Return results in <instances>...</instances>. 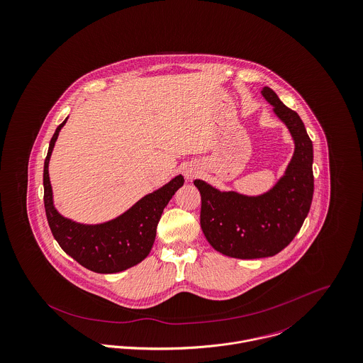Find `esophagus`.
Listing matches in <instances>:
<instances>
[{
    "mask_svg": "<svg viewBox=\"0 0 363 363\" xmlns=\"http://www.w3.org/2000/svg\"><path fill=\"white\" fill-rule=\"evenodd\" d=\"M188 177H192V175H189V174H188Z\"/></svg>",
    "mask_w": 363,
    "mask_h": 363,
    "instance_id": "esophagus-1",
    "label": "esophagus"
}]
</instances>
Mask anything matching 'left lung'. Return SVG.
<instances>
[{"label":"left lung","instance_id":"1","mask_svg":"<svg viewBox=\"0 0 363 363\" xmlns=\"http://www.w3.org/2000/svg\"><path fill=\"white\" fill-rule=\"evenodd\" d=\"M262 94L289 129L295 152L285 175L267 194L256 198L220 192L196 179L201 196V225L208 243L237 259H259L281 252L301 230L313 198V145L299 116L263 87Z\"/></svg>","mask_w":363,"mask_h":363}]
</instances>
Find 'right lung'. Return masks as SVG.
Here are the masks:
<instances>
[{"mask_svg": "<svg viewBox=\"0 0 363 363\" xmlns=\"http://www.w3.org/2000/svg\"><path fill=\"white\" fill-rule=\"evenodd\" d=\"M67 120L55 129L44 160V208L50 230L65 253L94 273L111 274L133 267L149 255L162 210L184 185V177H175L162 189L145 196L113 221L99 225L74 223L55 210L48 178L50 156Z\"/></svg>", "mask_w": 363, "mask_h": 363, "instance_id": "1", "label": "right lung"}]
</instances>
